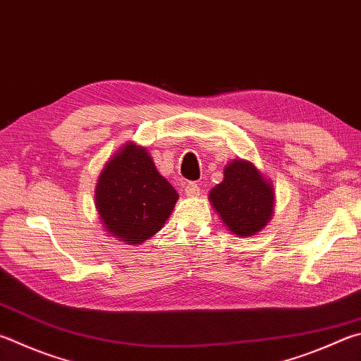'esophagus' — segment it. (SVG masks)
Returning <instances> with one entry per match:
<instances>
[{
  "label": "esophagus",
  "mask_w": 361,
  "mask_h": 361,
  "mask_svg": "<svg viewBox=\"0 0 361 361\" xmlns=\"http://www.w3.org/2000/svg\"><path fill=\"white\" fill-rule=\"evenodd\" d=\"M185 194L188 195V197H199V195H200V188L195 185L194 181L188 183V185L185 186Z\"/></svg>",
  "instance_id": "esophagus-1"
}]
</instances>
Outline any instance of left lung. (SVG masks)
<instances>
[{"label":"left lung","instance_id":"left-lung-1","mask_svg":"<svg viewBox=\"0 0 361 361\" xmlns=\"http://www.w3.org/2000/svg\"><path fill=\"white\" fill-rule=\"evenodd\" d=\"M222 224L241 238L260 232L274 213L271 181L246 159H233L224 167V180L208 194Z\"/></svg>","mask_w":361,"mask_h":361}]
</instances>
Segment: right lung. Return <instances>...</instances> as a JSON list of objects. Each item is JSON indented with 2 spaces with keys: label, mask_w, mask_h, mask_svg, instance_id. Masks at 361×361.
<instances>
[{
  "label": "right lung",
  "mask_w": 361,
  "mask_h": 361,
  "mask_svg": "<svg viewBox=\"0 0 361 361\" xmlns=\"http://www.w3.org/2000/svg\"><path fill=\"white\" fill-rule=\"evenodd\" d=\"M178 192L158 172L148 149L128 142L101 170L96 209L106 232L124 245H142L166 224Z\"/></svg>",
  "instance_id": "1"
}]
</instances>
